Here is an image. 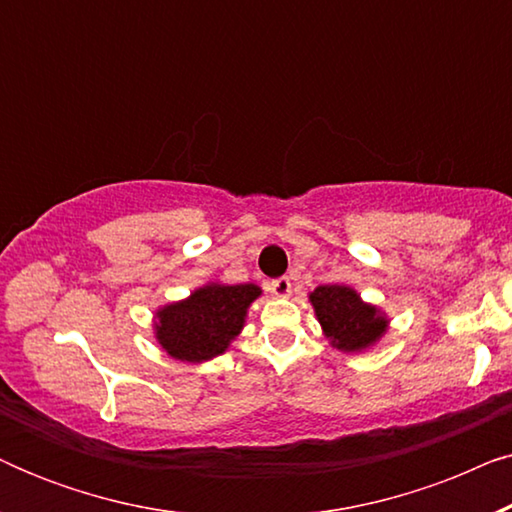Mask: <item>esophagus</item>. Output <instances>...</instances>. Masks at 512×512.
<instances>
[{
  "label": "esophagus",
  "mask_w": 512,
  "mask_h": 512,
  "mask_svg": "<svg viewBox=\"0 0 512 512\" xmlns=\"http://www.w3.org/2000/svg\"><path fill=\"white\" fill-rule=\"evenodd\" d=\"M270 291L275 293L277 298L291 296V279H289V277H279V279H275V282L270 284Z\"/></svg>",
  "instance_id": "obj_1"
}]
</instances>
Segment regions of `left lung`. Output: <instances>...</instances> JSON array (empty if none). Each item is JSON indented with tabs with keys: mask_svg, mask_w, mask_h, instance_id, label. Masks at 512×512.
Masks as SVG:
<instances>
[{
	"mask_svg": "<svg viewBox=\"0 0 512 512\" xmlns=\"http://www.w3.org/2000/svg\"><path fill=\"white\" fill-rule=\"evenodd\" d=\"M321 331L331 347L345 354L366 352L389 328V317L347 284H324L310 293Z\"/></svg>",
	"mask_w": 512,
	"mask_h": 512,
	"instance_id": "left-lung-1",
	"label": "left lung"
}]
</instances>
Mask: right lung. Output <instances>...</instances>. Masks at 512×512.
I'll return each mask as SVG.
<instances>
[{
  "mask_svg": "<svg viewBox=\"0 0 512 512\" xmlns=\"http://www.w3.org/2000/svg\"><path fill=\"white\" fill-rule=\"evenodd\" d=\"M261 293L256 284L207 282L188 298L158 307L153 314V335L172 359L209 361L233 345L247 324L251 303Z\"/></svg>",
  "mask_w": 512,
  "mask_h": 512,
  "instance_id": "obj_1",
  "label": "right lung"
}]
</instances>
